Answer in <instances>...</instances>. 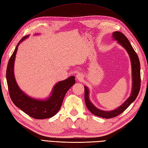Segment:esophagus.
Segmentation results:
<instances>
[{"label": "esophagus", "instance_id": "1", "mask_svg": "<svg viewBox=\"0 0 148 148\" xmlns=\"http://www.w3.org/2000/svg\"><path fill=\"white\" fill-rule=\"evenodd\" d=\"M77 78L79 80H82L83 79V75L81 73H78L77 75Z\"/></svg>", "mask_w": 148, "mask_h": 148}]
</instances>
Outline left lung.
Here are the masks:
<instances>
[{
	"mask_svg": "<svg viewBox=\"0 0 148 148\" xmlns=\"http://www.w3.org/2000/svg\"><path fill=\"white\" fill-rule=\"evenodd\" d=\"M112 38L114 40L117 41L119 44H120L123 48L125 49L130 57L131 66H132V92L130 97L122 104L117 107V109L111 111H105L100 110L97 108L90 102L89 99V90L86 86H84L85 88V102L86 107L90 111V112L93 115L100 117L110 119L115 117L127 109L131 104L134 101L140 90V62L138 55H137L134 49H133L131 43L129 42L128 39L122 32L119 31H115L112 34Z\"/></svg>",
	"mask_w": 148,
	"mask_h": 148,
	"instance_id": "obj_1",
	"label": "left lung"
}]
</instances>
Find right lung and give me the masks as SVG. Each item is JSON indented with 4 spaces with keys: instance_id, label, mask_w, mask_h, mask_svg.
Wrapping results in <instances>:
<instances>
[{
    "instance_id": "add662e5",
    "label": "right lung",
    "mask_w": 148,
    "mask_h": 148,
    "mask_svg": "<svg viewBox=\"0 0 148 148\" xmlns=\"http://www.w3.org/2000/svg\"><path fill=\"white\" fill-rule=\"evenodd\" d=\"M28 37L29 36H26L21 39L10 58L6 71L7 82L10 99L14 105L32 118L45 119L52 117L59 111L64 95L68 90L75 84V77L71 76L66 80L58 82L53 88L51 95L46 100L32 98L21 90L14 77V61L18 46L21 42Z\"/></svg>"
}]
</instances>
